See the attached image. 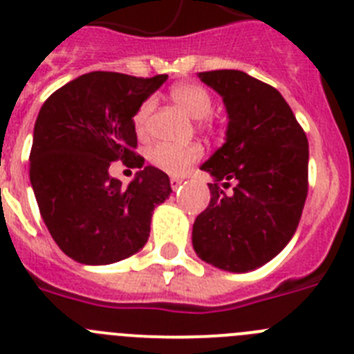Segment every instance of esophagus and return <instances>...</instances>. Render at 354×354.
<instances>
[{"label": "esophagus", "instance_id": "1", "mask_svg": "<svg viewBox=\"0 0 354 354\" xmlns=\"http://www.w3.org/2000/svg\"><path fill=\"white\" fill-rule=\"evenodd\" d=\"M170 184H171V187H174V189H177V187L183 184V177H171Z\"/></svg>", "mask_w": 354, "mask_h": 354}]
</instances>
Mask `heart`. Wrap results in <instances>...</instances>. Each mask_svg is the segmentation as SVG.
I'll use <instances>...</instances> for the list:
<instances>
[{"mask_svg":"<svg viewBox=\"0 0 354 354\" xmlns=\"http://www.w3.org/2000/svg\"><path fill=\"white\" fill-rule=\"evenodd\" d=\"M170 97L184 113L189 115L195 120H202L212 111L211 92L198 83H177L175 86H171ZM150 108H152L150 101H145L134 113L133 124L138 136H143V133H145ZM202 154H204V149L198 143H187V145L158 143L152 149H149L147 158H149L150 165H154L159 170L171 175H179L192 167L193 162L198 161Z\"/></svg>","mask_w":354,"mask_h":354,"instance_id":"heart-1","label":"heart"}]
</instances>
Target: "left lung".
I'll list each match as a JSON object with an SVG mask.
<instances>
[{
    "label": "left lung",
    "instance_id": "1",
    "mask_svg": "<svg viewBox=\"0 0 354 354\" xmlns=\"http://www.w3.org/2000/svg\"><path fill=\"white\" fill-rule=\"evenodd\" d=\"M198 77L223 97L228 127L223 147L202 165L214 183L193 225V248L214 268L246 273L277 257L298 228L308 193V140L271 84L243 71Z\"/></svg>",
    "mask_w": 354,
    "mask_h": 354
}]
</instances>
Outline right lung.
Returning <instances> with one entry per match:
<instances>
[{"label":"right lung","instance_id":"right-lung-1","mask_svg":"<svg viewBox=\"0 0 354 354\" xmlns=\"http://www.w3.org/2000/svg\"><path fill=\"white\" fill-rule=\"evenodd\" d=\"M167 74L134 77L88 72L42 104L33 131L30 180L42 220L62 252L81 264L124 261L145 246L170 179L134 152L133 117ZM113 160L142 167L126 188L107 174Z\"/></svg>","mask_w":354,"mask_h":354}]
</instances>
